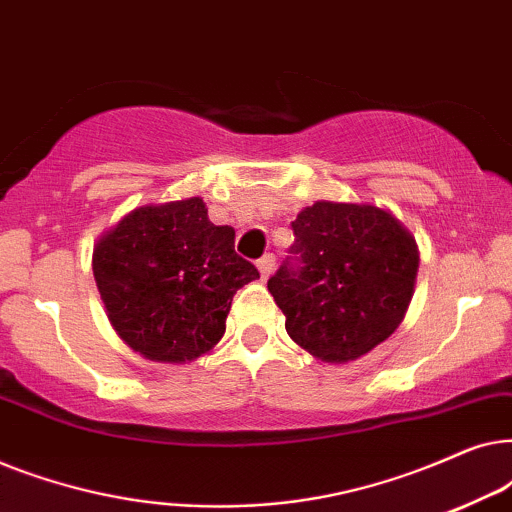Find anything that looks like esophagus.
Wrapping results in <instances>:
<instances>
[{
	"instance_id": "34e87169",
	"label": "esophagus",
	"mask_w": 512,
	"mask_h": 512,
	"mask_svg": "<svg viewBox=\"0 0 512 512\" xmlns=\"http://www.w3.org/2000/svg\"><path fill=\"white\" fill-rule=\"evenodd\" d=\"M258 272H261V279H268L272 275V270H275V256L272 254H265L261 261L256 263Z\"/></svg>"
}]
</instances>
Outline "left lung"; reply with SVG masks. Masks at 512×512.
Wrapping results in <instances>:
<instances>
[{
    "instance_id": "obj_1",
    "label": "left lung",
    "mask_w": 512,
    "mask_h": 512,
    "mask_svg": "<svg viewBox=\"0 0 512 512\" xmlns=\"http://www.w3.org/2000/svg\"><path fill=\"white\" fill-rule=\"evenodd\" d=\"M293 261L268 279L286 333L324 363H352L401 326L419 247L389 209L317 200L291 223Z\"/></svg>"
}]
</instances>
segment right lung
<instances>
[{
	"mask_svg": "<svg viewBox=\"0 0 512 512\" xmlns=\"http://www.w3.org/2000/svg\"><path fill=\"white\" fill-rule=\"evenodd\" d=\"M93 275L125 345L156 363H191L226 333L237 289L258 270L235 254L202 198L144 205L100 235Z\"/></svg>",
	"mask_w": 512,
	"mask_h": 512,
	"instance_id": "obj_1",
	"label": "right lung"
}]
</instances>
